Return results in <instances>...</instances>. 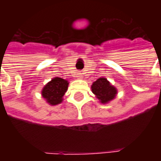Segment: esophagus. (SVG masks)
Segmentation results:
<instances>
[{"instance_id":"34e87169","label":"esophagus","mask_w":161,"mask_h":161,"mask_svg":"<svg viewBox=\"0 0 161 161\" xmlns=\"http://www.w3.org/2000/svg\"><path fill=\"white\" fill-rule=\"evenodd\" d=\"M77 77L78 79H82V78H83V75H82V73H80V72H78V73L77 74Z\"/></svg>"}]
</instances>
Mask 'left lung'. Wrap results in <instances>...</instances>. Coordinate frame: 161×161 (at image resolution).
Returning <instances> with one entry per match:
<instances>
[{
  "mask_svg": "<svg viewBox=\"0 0 161 161\" xmlns=\"http://www.w3.org/2000/svg\"><path fill=\"white\" fill-rule=\"evenodd\" d=\"M91 91L102 104L108 103L110 101L114 100L117 95L116 88L112 85L105 77H100L93 82L91 85Z\"/></svg>",
  "mask_w": 161,
  "mask_h": 161,
  "instance_id": "1",
  "label": "left lung"
}]
</instances>
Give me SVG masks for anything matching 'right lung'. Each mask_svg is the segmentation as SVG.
<instances>
[{"instance_id":"add662e5","label":"right lung","mask_w":161,"mask_h":161,"mask_svg":"<svg viewBox=\"0 0 161 161\" xmlns=\"http://www.w3.org/2000/svg\"><path fill=\"white\" fill-rule=\"evenodd\" d=\"M68 85L69 82L65 79L58 77H53L43 87L42 97L49 105L59 104L63 102V97L68 90Z\"/></svg>"}]
</instances>
